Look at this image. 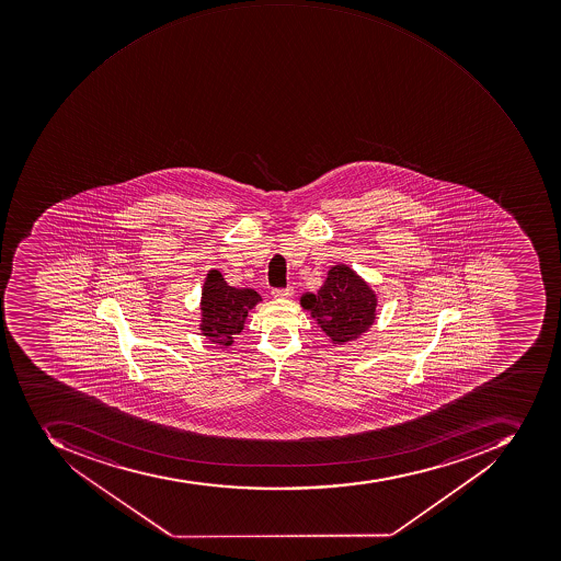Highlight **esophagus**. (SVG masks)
<instances>
[{
	"label": "esophagus",
	"instance_id": "34e87169",
	"mask_svg": "<svg viewBox=\"0 0 561 561\" xmlns=\"http://www.w3.org/2000/svg\"><path fill=\"white\" fill-rule=\"evenodd\" d=\"M291 296H294V287L274 288L273 290V297L276 299H290Z\"/></svg>",
	"mask_w": 561,
	"mask_h": 561
}]
</instances>
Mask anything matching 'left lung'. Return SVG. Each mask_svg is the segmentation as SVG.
Returning a JSON list of instances; mask_svg holds the SVG:
<instances>
[{
    "instance_id": "1",
    "label": "left lung",
    "mask_w": 561,
    "mask_h": 561,
    "mask_svg": "<svg viewBox=\"0 0 561 561\" xmlns=\"http://www.w3.org/2000/svg\"><path fill=\"white\" fill-rule=\"evenodd\" d=\"M300 306L332 343L344 344L360 337L376 322L378 297L352 267L337 264L329 270L317 294H302Z\"/></svg>"
}]
</instances>
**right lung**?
<instances>
[{"label": "right lung", "mask_w": 561, "mask_h": 561, "mask_svg": "<svg viewBox=\"0 0 561 561\" xmlns=\"http://www.w3.org/2000/svg\"><path fill=\"white\" fill-rule=\"evenodd\" d=\"M261 300L252 288L230 287L220 271H209L201 297V334L208 337L209 343L230 346L234 335L243 331L248 313Z\"/></svg>", "instance_id": "1"}]
</instances>
